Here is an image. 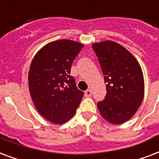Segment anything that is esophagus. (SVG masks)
Segmentation results:
<instances>
[{
	"label": "esophagus",
	"mask_w": 159,
	"mask_h": 159,
	"mask_svg": "<svg viewBox=\"0 0 159 159\" xmlns=\"http://www.w3.org/2000/svg\"><path fill=\"white\" fill-rule=\"evenodd\" d=\"M85 95H86V97H90L92 95V90L91 89H88L87 91H85Z\"/></svg>",
	"instance_id": "esophagus-1"
}]
</instances>
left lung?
Returning <instances> with one entry per match:
<instances>
[{"mask_svg":"<svg viewBox=\"0 0 159 159\" xmlns=\"http://www.w3.org/2000/svg\"><path fill=\"white\" fill-rule=\"evenodd\" d=\"M106 83L105 99L98 103L102 117L112 124L129 120L138 111L144 95L143 74L137 59L112 41L93 43Z\"/></svg>","mask_w":159,"mask_h":159,"instance_id":"obj_1","label":"left lung"}]
</instances>
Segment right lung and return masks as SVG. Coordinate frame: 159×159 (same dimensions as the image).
Instances as JSON below:
<instances>
[{
  "label": "right lung",
  "mask_w": 159,
  "mask_h": 159,
  "mask_svg": "<svg viewBox=\"0 0 159 159\" xmlns=\"http://www.w3.org/2000/svg\"><path fill=\"white\" fill-rule=\"evenodd\" d=\"M83 44L58 40L41 48L31 61L29 91L40 114L51 123L62 124L76 113L84 93L70 76L72 61Z\"/></svg>",
  "instance_id": "right-lung-1"
}]
</instances>
